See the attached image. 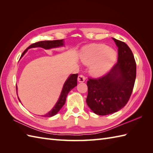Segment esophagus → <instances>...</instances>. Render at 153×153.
Returning <instances> with one entry per match:
<instances>
[{
    "label": "esophagus",
    "mask_w": 153,
    "mask_h": 153,
    "mask_svg": "<svg viewBox=\"0 0 153 153\" xmlns=\"http://www.w3.org/2000/svg\"><path fill=\"white\" fill-rule=\"evenodd\" d=\"M77 81H78L79 83L84 82L85 81V77L83 76V75H79L78 77H77Z\"/></svg>",
    "instance_id": "34e87169"
}]
</instances>
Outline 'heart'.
I'll use <instances>...</instances> for the list:
<instances>
[{
  "label": "heart",
  "instance_id": "heart-1",
  "mask_svg": "<svg viewBox=\"0 0 153 153\" xmlns=\"http://www.w3.org/2000/svg\"><path fill=\"white\" fill-rule=\"evenodd\" d=\"M81 58L84 64L91 66L92 76L100 77L112 69L116 62L117 53L105 45L93 44L84 48Z\"/></svg>",
  "mask_w": 153,
  "mask_h": 153
}]
</instances>
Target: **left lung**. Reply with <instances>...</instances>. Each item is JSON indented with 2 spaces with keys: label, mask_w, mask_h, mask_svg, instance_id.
<instances>
[{
  "label": "left lung",
  "mask_w": 153,
  "mask_h": 153,
  "mask_svg": "<svg viewBox=\"0 0 153 153\" xmlns=\"http://www.w3.org/2000/svg\"><path fill=\"white\" fill-rule=\"evenodd\" d=\"M118 47V61L108 74L89 78L87 105L97 115L118 112L130 98L136 77V63L132 51L124 42L112 38Z\"/></svg>",
  "instance_id": "left-lung-1"
}]
</instances>
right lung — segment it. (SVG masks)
<instances>
[{"label":"right lung","instance_id":"1","mask_svg":"<svg viewBox=\"0 0 153 153\" xmlns=\"http://www.w3.org/2000/svg\"><path fill=\"white\" fill-rule=\"evenodd\" d=\"M64 46V39L60 40H54V41H39L37 43H33L31 45L30 47H28L24 51V53H22L21 57H22L25 53H26L28 49H30L31 48H35V47H41L45 49H51V48H57L60 47ZM78 74H71L70 76L68 77V78L65 82L62 90L59 99H58L57 102L54 106L53 108L49 112L45 115H43L42 116L43 117H51L54 115H56V114L59 112V110L62 108V107L64 106V105L66 102V97L68 93L74 87L77 85V79ZM16 90H17V86H16ZM19 99V97H18ZM19 101L20 100L19 99Z\"/></svg>","mask_w":153,"mask_h":153}]
</instances>
